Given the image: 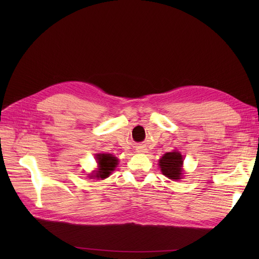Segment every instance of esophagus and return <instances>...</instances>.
<instances>
[{"mask_svg":"<svg viewBox=\"0 0 259 259\" xmlns=\"http://www.w3.org/2000/svg\"><path fill=\"white\" fill-rule=\"evenodd\" d=\"M138 152H145V151H143V150H138Z\"/></svg>","mask_w":259,"mask_h":259,"instance_id":"obj_1","label":"esophagus"}]
</instances>
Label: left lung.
<instances>
[{"mask_svg":"<svg viewBox=\"0 0 259 259\" xmlns=\"http://www.w3.org/2000/svg\"><path fill=\"white\" fill-rule=\"evenodd\" d=\"M183 163V155L176 150L173 152H166L159 160V165L162 174L171 180L182 179L184 174Z\"/></svg>","mask_w":259,"mask_h":259,"instance_id":"left-lung-1","label":"left lung"}]
</instances>
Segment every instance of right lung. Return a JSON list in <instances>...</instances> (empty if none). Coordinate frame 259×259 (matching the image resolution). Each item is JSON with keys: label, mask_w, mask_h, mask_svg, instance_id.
<instances>
[{"label": "right lung", "mask_w": 259, "mask_h": 259, "mask_svg": "<svg viewBox=\"0 0 259 259\" xmlns=\"http://www.w3.org/2000/svg\"><path fill=\"white\" fill-rule=\"evenodd\" d=\"M96 160L98 163L97 170H94L90 175V178L94 179H105L111 175L112 171L115 169L116 165L119 163L116 156L109 153H99L96 155Z\"/></svg>", "instance_id": "right-lung-1"}]
</instances>
